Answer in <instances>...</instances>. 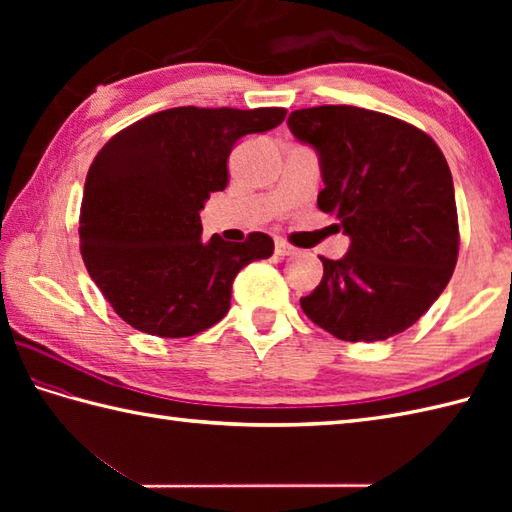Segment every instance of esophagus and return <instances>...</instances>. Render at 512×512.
<instances>
[{"label":"esophagus","mask_w":512,"mask_h":512,"mask_svg":"<svg viewBox=\"0 0 512 512\" xmlns=\"http://www.w3.org/2000/svg\"><path fill=\"white\" fill-rule=\"evenodd\" d=\"M275 253H277L279 257H290V255H295L297 250L292 248L290 244H286L284 239H277V242H275Z\"/></svg>","instance_id":"esophagus-1"}]
</instances>
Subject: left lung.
Here are the masks:
<instances>
[{
  "label": "left lung",
  "mask_w": 512,
  "mask_h": 512,
  "mask_svg": "<svg viewBox=\"0 0 512 512\" xmlns=\"http://www.w3.org/2000/svg\"><path fill=\"white\" fill-rule=\"evenodd\" d=\"M299 143L319 156L323 213L350 237L341 259L301 308L341 341H385L411 328L458 262V211L440 147L409 123L354 105H321L288 116Z\"/></svg>",
  "instance_id": "left-lung-1"
}]
</instances>
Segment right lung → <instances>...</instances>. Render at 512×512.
Wrapping results in <instances>:
<instances>
[{
  "mask_svg": "<svg viewBox=\"0 0 512 512\" xmlns=\"http://www.w3.org/2000/svg\"><path fill=\"white\" fill-rule=\"evenodd\" d=\"M284 118L281 107H173L129 125L96 154L81 202V255L132 328L162 339L204 332L226 317L239 270L273 255L266 233L202 242L200 211L224 191L237 140Z\"/></svg>",
  "mask_w": 512,
  "mask_h": 512,
  "instance_id": "add662e5",
  "label": "right lung"
}]
</instances>
